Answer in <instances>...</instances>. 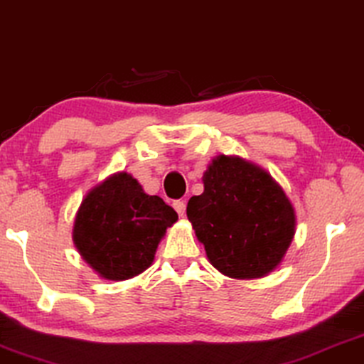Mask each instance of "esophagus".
<instances>
[{
	"mask_svg": "<svg viewBox=\"0 0 364 364\" xmlns=\"http://www.w3.org/2000/svg\"><path fill=\"white\" fill-rule=\"evenodd\" d=\"M173 208H176L178 215L183 217V213H186V202H183V200H176V202H173Z\"/></svg>",
	"mask_w": 364,
	"mask_h": 364,
	"instance_id": "obj_1",
	"label": "esophagus"
}]
</instances>
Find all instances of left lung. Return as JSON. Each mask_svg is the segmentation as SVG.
<instances>
[{
	"label": "left lung",
	"instance_id": "1",
	"mask_svg": "<svg viewBox=\"0 0 364 364\" xmlns=\"http://www.w3.org/2000/svg\"><path fill=\"white\" fill-rule=\"evenodd\" d=\"M187 217L212 265L232 278L270 273L295 235V212L282 187L238 157L213 159Z\"/></svg>",
	"mask_w": 364,
	"mask_h": 364
}]
</instances>
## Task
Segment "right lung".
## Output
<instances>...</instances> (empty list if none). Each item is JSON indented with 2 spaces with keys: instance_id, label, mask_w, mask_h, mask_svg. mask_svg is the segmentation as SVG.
<instances>
[{
  "instance_id": "right-lung-1",
  "label": "right lung",
  "mask_w": 364,
  "mask_h": 364,
  "mask_svg": "<svg viewBox=\"0 0 364 364\" xmlns=\"http://www.w3.org/2000/svg\"><path fill=\"white\" fill-rule=\"evenodd\" d=\"M177 212L147 196L136 178L116 173L92 188L79 207L73 238L79 253L107 280H127L151 267Z\"/></svg>"
}]
</instances>
